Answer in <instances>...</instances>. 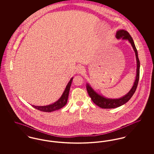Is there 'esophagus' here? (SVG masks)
I'll list each match as a JSON object with an SVG mask.
<instances>
[{"label":"esophagus","mask_w":154,"mask_h":154,"mask_svg":"<svg viewBox=\"0 0 154 154\" xmlns=\"http://www.w3.org/2000/svg\"><path fill=\"white\" fill-rule=\"evenodd\" d=\"M84 71H85V69L83 66H80L79 67H78V68L77 69V73L79 74H82L83 73H84Z\"/></svg>","instance_id":"34e87169"}]
</instances>
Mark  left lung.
<instances>
[{"label":"left lung","mask_w":154,"mask_h":154,"mask_svg":"<svg viewBox=\"0 0 154 154\" xmlns=\"http://www.w3.org/2000/svg\"><path fill=\"white\" fill-rule=\"evenodd\" d=\"M116 36L118 38H122L124 40H128L131 44L133 48V50L135 52L136 62H137V69H136V79L134 82L133 85L131 89L125 95L118 99H111L107 98L104 96L101 95L97 93L91 87L89 84H87V89L89 96L91 97L93 102L96 104L97 106L102 109H114L118 107H120L122 105H124L127 102H128L130 99L134 94L136 88L138 85L139 80L140 76V61L138 57V53L137 49L136 48L135 44L133 42L131 36L129 33L124 29L118 30L117 32Z\"/></svg>","instance_id":"8db88e82"}]
</instances>
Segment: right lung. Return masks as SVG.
<instances>
[{"mask_svg":"<svg viewBox=\"0 0 154 154\" xmlns=\"http://www.w3.org/2000/svg\"><path fill=\"white\" fill-rule=\"evenodd\" d=\"M73 79V77H72L70 80L69 81V82L67 84L66 88H65L64 92H63L62 95L57 102L51 104L44 106H37L35 105H32V106L37 110L42 111L44 112H52V111L59 110V109L62 108L63 106H65L66 105L67 102L69 91H70V86H71Z\"/></svg>","mask_w":154,"mask_h":154,"instance_id":"1","label":"right lung"}]
</instances>
